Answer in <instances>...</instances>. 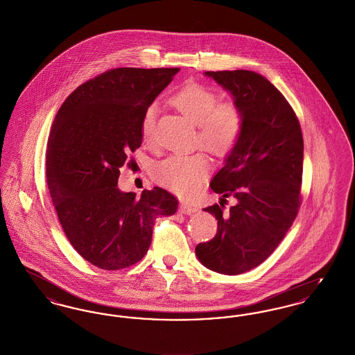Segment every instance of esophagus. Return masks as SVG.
Returning a JSON list of instances; mask_svg holds the SVG:
<instances>
[{
	"label": "esophagus",
	"instance_id": "esophagus-1",
	"mask_svg": "<svg viewBox=\"0 0 355 355\" xmlns=\"http://www.w3.org/2000/svg\"><path fill=\"white\" fill-rule=\"evenodd\" d=\"M180 211H181L182 214L191 216V214L197 213V209H196V207H193V206H190V205H187V203H181V206H180Z\"/></svg>",
	"mask_w": 355,
	"mask_h": 355
}]
</instances>
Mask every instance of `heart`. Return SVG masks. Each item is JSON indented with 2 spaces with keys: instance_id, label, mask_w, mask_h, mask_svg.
<instances>
[{
  "instance_id": "obj_1",
  "label": "heart",
  "mask_w": 355,
  "mask_h": 355,
  "mask_svg": "<svg viewBox=\"0 0 355 355\" xmlns=\"http://www.w3.org/2000/svg\"><path fill=\"white\" fill-rule=\"evenodd\" d=\"M171 102L197 125V139L205 149L217 154L233 149L242 130V114L234 103L218 105V96L200 84L185 85L171 97ZM155 114L154 103L142 114L141 135L146 144L154 139ZM209 170L210 162L205 154H173L153 168V177L159 185L187 196L201 187Z\"/></svg>"
}]
</instances>
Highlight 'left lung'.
<instances>
[{"mask_svg": "<svg viewBox=\"0 0 355 355\" xmlns=\"http://www.w3.org/2000/svg\"><path fill=\"white\" fill-rule=\"evenodd\" d=\"M233 98L242 130L225 166L210 182L222 196L205 207L218 220L217 234L198 243L203 266L236 275L261 265L281 243L301 206L304 138L300 121L282 93L250 70L205 71ZM236 198L229 212L225 198Z\"/></svg>", "mask_w": 355, "mask_h": 355, "instance_id": "8db88e82", "label": "left lung"}]
</instances>
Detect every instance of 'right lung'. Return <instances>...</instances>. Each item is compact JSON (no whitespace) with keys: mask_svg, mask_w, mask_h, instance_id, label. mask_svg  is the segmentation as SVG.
Instances as JSON below:
<instances>
[{"mask_svg":"<svg viewBox=\"0 0 355 355\" xmlns=\"http://www.w3.org/2000/svg\"><path fill=\"white\" fill-rule=\"evenodd\" d=\"M178 71L107 70L80 85L53 121L46 150L51 201L71 246L103 270L141 261L155 218L177 211L178 200L161 187L135 198L117 184L119 169L142 144L145 109Z\"/></svg>","mask_w":355,"mask_h":355,"instance_id":"right-lung-1","label":"right lung"}]
</instances>
